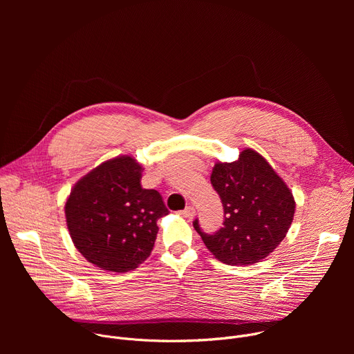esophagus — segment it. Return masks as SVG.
<instances>
[{"label":"esophagus","mask_w":354,"mask_h":354,"mask_svg":"<svg viewBox=\"0 0 354 354\" xmlns=\"http://www.w3.org/2000/svg\"><path fill=\"white\" fill-rule=\"evenodd\" d=\"M194 213H196V210H194L193 206H187L185 210L180 212V214H182L183 217H186V218H192V217L194 216Z\"/></svg>","instance_id":"1"}]
</instances>
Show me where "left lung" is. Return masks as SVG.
<instances>
[{
    "label": "left lung",
    "mask_w": 354,
    "mask_h": 354,
    "mask_svg": "<svg viewBox=\"0 0 354 354\" xmlns=\"http://www.w3.org/2000/svg\"><path fill=\"white\" fill-rule=\"evenodd\" d=\"M223 207V227L203 232L198 220L194 230L212 254L223 263H257L279 246L294 217L291 190L257 151L246 148L238 161L217 162L210 176Z\"/></svg>",
    "instance_id": "left-lung-1"
}]
</instances>
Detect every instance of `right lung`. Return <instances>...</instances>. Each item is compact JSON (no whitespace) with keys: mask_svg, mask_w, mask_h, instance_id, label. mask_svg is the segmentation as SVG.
I'll return each instance as SVG.
<instances>
[{"mask_svg":"<svg viewBox=\"0 0 354 354\" xmlns=\"http://www.w3.org/2000/svg\"><path fill=\"white\" fill-rule=\"evenodd\" d=\"M142 167L122 156L100 164L73 187L66 220L75 248L92 265L124 273L154 248L157 221L169 212L161 194L142 189Z\"/></svg>","mask_w":354,"mask_h":354,"instance_id":"obj_1","label":"right lung"}]
</instances>
